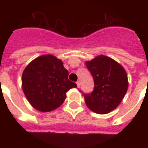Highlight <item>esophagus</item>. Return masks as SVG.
I'll return each instance as SVG.
<instances>
[{"mask_svg":"<svg viewBox=\"0 0 148 148\" xmlns=\"http://www.w3.org/2000/svg\"><path fill=\"white\" fill-rule=\"evenodd\" d=\"M76 84H77V87H78V88H79V87H80V86H81L80 82H76Z\"/></svg>","mask_w":148,"mask_h":148,"instance_id":"34e87169","label":"esophagus"}]
</instances>
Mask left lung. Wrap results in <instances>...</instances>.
Returning a JSON list of instances; mask_svg holds the SVG:
<instances>
[{
    "label": "left lung",
    "instance_id": "obj_1",
    "mask_svg": "<svg viewBox=\"0 0 148 148\" xmlns=\"http://www.w3.org/2000/svg\"><path fill=\"white\" fill-rule=\"evenodd\" d=\"M92 75L94 88L90 93H83L87 106L99 114L113 110L126 93L128 81L125 69L112 58L99 56L86 62Z\"/></svg>",
    "mask_w": 148,
    "mask_h": 148
}]
</instances>
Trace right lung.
Returning <instances> with one entry per match:
<instances>
[{"label":"right lung","mask_w":148,"mask_h":148,"mask_svg":"<svg viewBox=\"0 0 148 148\" xmlns=\"http://www.w3.org/2000/svg\"><path fill=\"white\" fill-rule=\"evenodd\" d=\"M67 70L61 60L45 55L29 63L22 75L23 92L31 105L41 112L58 108L66 92L77 84L68 79Z\"/></svg>","instance_id":"1"}]
</instances>
